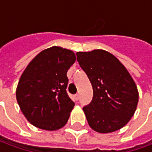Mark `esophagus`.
Instances as JSON below:
<instances>
[{
	"instance_id": "obj_1",
	"label": "esophagus",
	"mask_w": 152,
	"mask_h": 152,
	"mask_svg": "<svg viewBox=\"0 0 152 152\" xmlns=\"http://www.w3.org/2000/svg\"><path fill=\"white\" fill-rule=\"evenodd\" d=\"M75 98L76 100H78V99H79V94H76V95H75Z\"/></svg>"
}]
</instances>
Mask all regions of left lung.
<instances>
[{"mask_svg":"<svg viewBox=\"0 0 152 152\" xmlns=\"http://www.w3.org/2000/svg\"><path fill=\"white\" fill-rule=\"evenodd\" d=\"M77 60L93 88V99L84 113L90 127L108 134L122 128L134 116L138 91L128 70L112 53L103 49L77 52Z\"/></svg>","mask_w":152,"mask_h":152,"instance_id":"8db88e82","label":"left lung"}]
</instances>
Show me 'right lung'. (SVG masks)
<instances>
[{
    "label": "right lung",
    "instance_id": "obj_1",
    "mask_svg": "<svg viewBox=\"0 0 152 152\" xmlns=\"http://www.w3.org/2000/svg\"><path fill=\"white\" fill-rule=\"evenodd\" d=\"M75 61L73 51L53 46L36 55L21 75L16 89L18 104L35 127L53 131L68 121L75 103L66 92V73Z\"/></svg>",
    "mask_w": 152,
    "mask_h": 152
}]
</instances>
